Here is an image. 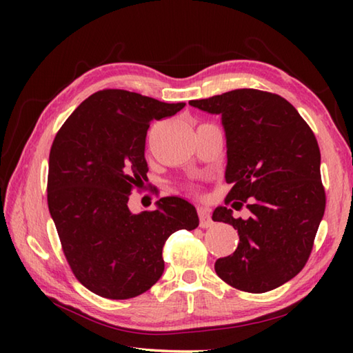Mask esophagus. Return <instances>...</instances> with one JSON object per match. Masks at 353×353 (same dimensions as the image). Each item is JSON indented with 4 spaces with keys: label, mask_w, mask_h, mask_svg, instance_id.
Listing matches in <instances>:
<instances>
[{
    "label": "esophagus",
    "mask_w": 353,
    "mask_h": 353,
    "mask_svg": "<svg viewBox=\"0 0 353 353\" xmlns=\"http://www.w3.org/2000/svg\"><path fill=\"white\" fill-rule=\"evenodd\" d=\"M197 214H199V219H200V228H211L214 221L211 219V214H209V211L206 208L200 206L197 208Z\"/></svg>",
    "instance_id": "1"
}]
</instances>
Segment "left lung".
Wrapping results in <instances>:
<instances>
[{
	"instance_id": "left-lung-1",
	"label": "left lung",
	"mask_w": 353,
	"mask_h": 353,
	"mask_svg": "<svg viewBox=\"0 0 353 353\" xmlns=\"http://www.w3.org/2000/svg\"><path fill=\"white\" fill-rule=\"evenodd\" d=\"M191 106L221 115L226 133V205L245 203L247 220L215 208L214 221L238 230L236 250L215 262L230 287L265 292L292 279L308 261L323 219L326 196L320 176V148L310 125L281 95L235 89Z\"/></svg>"
}]
</instances>
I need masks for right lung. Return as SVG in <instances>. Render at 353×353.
<instances>
[{"label": "right lung", "instance_id": "obj_1", "mask_svg": "<svg viewBox=\"0 0 353 353\" xmlns=\"http://www.w3.org/2000/svg\"><path fill=\"white\" fill-rule=\"evenodd\" d=\"M183 108L103 89L72 112L52 141L48 209L74 276L95 294L124 301L145 292L163 273L168 236L199 226L196 208L181 197H162L154 211L141 214L127 205L134 186L148 181L150 123Z\"/></svg>", "mask_w": 353, "mask_h": 353}]
</instances>
